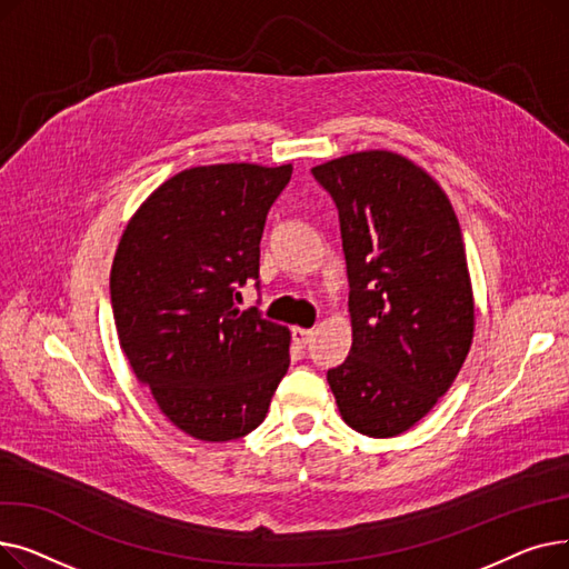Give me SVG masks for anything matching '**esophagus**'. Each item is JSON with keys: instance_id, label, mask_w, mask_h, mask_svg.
Returning <instances> with one entry per match:
<instances>
[{"instance_id": "34e87169", "label": "esophagus", "mask_w": 569, "mask_h": 569, "mask_svg": "<svg viewBox=\"0 0 569 569\" xmlns=\"http://www.w3.org/2000/svg\"><path fill=\"white\" fill-rule=\"evenodd\" d=\"M311 337H313L311 330H305V327H292V341H295L297 346L305 348V346L311 341Z\"/></svg>"}]
</instances>
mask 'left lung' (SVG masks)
Returning a JSON list of instances; mask_svg holds the SVG:
<instances>
[{"instance_id": "1", "label": "left lung", "mask_w": 569, "mask_h": 569, "mask_svg": "<svg viewBox=\"0 0 569 569\" xmlns=\"http://www.w3.org/2000/svg\"><path fill=\"white\" fill-rule=\"evenodd\" d=\"M311 172L337 202L350 286L352 346L327 382L348 427L392 438L450 390L472 343L461 228L436 179L387 149Z\"/></svg>"}]
</instances>
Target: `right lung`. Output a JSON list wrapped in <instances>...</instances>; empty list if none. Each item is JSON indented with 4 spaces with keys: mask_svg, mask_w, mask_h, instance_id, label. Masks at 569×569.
<instances>
[{
    "mask_svg": "<svg viewBox=\"0 0 569 569\" xmlns=\"http://www.w3.org/2000/svg\"><path fill=\"white\" fill-rule=\"evenodd\" d=\"M292 166H198L149 196L110 269L119 346L168 420L204 442L253 431L290 365L288 327L234 307L258 279L267 212ZM258 286V283H256Z\"/></svg>",
    "mask_w": 569,
    "mask_h": 569,
    "instance_id": "obj_1",
    "label": "right lung"
}]
</instances>
